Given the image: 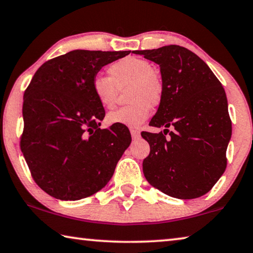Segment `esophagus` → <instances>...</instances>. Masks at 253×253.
Wrapping results in <instances>:
<instances>
[{
  "instance_id": "esophagus-1",
  "label": "esophagus",
  "mask_w": 253,
  "mask_h": 253,
  "mask_svg": "<svg viewBox=\"0 0 253 253\" xmlns=\"http://www.w3.org/2000/svg\"><path fill=\"white\" fill-rule=\"evenodd\" d=\"M130 134H131V137H133V139H137L139 136H141V133H139L138 129H130Z\"/></svg>"
}]
</instances>
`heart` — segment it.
Returning <instances> with one entry per match:
<instances>
[{
	"label": "heart",
	"instance_id": "b5f03b06",
	"mask_svg": "<svg viewBox=\"0 0 253 253\" xmlns=\"http://www.w3.org/2000/svg\"><path fill=\"white\" fill-rule=\"evenodd\" d=\"M109 76L95 75L92 80V92L106 109L114 108L118 89L127 85L129 105L119 108L107 116L110 125L137 127L151 114V106L156 107L164 97V83L160 74L153 71L151 63L143 58L126 57L111 64Z\"/></svg>",
	"mask_w": 253,
	"mask_h": 253
}]
</instances>
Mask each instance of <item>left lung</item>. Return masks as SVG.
<instances>
[{"label":"left lung","instance_id":"8db88e82","mask_svg":"<svg viewBox=\"0 0 253 253\" xmlns=\"http://www.w3.org/2000/svg\"><path fill=\"white\" fill-rule=\"evenodd\" d=\"M160 66L164 97L151 119L153 127H172L170 136L143 131L150 155L143 172L151 186L171 197L194 199L207 194L226 168L232 135L227 99L207 64L187 48L170 45L134 50Z\"/></svg>","mask_w":253,"mask_h":253}]
</instances>
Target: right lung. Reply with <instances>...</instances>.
<instances>
[{"instance_id": "right-lung-1", "label": "right lung", "mask_w": 253, "mask_h": 253, "mask_svg": "<svg viewBox=\"0 0 253 253\" xmlns=\"http://www.w3.org/2000/svg\"><path fill=\"white\" fill-rule=\"evenodd\" d=\"M130 50L76 49L47 61L23 94L22 154L36 183L51 197L79 200L106 186L131 142L125 125L100 129L105 109L92 80Z\"/></svg>"}]
</instances>
